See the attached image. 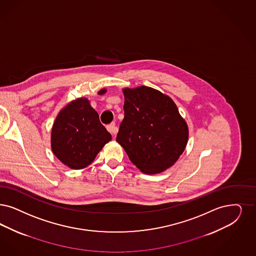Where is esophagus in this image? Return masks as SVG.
<instances>
[{"mask_svg":"<svg viewBox=\"0 0 256 256\" xmlns=\"http://www.w3.org/2000/svg\"><path fill=\"white\" fill-rule=\"evenodd\" d=\"M107 130L109 131V132H111L112 134H116V132H118V127L116 126V124L114 122L113 124H109V125H107Z\"/></svg>","mask_w":256,"mask_h":256,"instance_id":"34e87169","label":"esophagus"}]
</instances>
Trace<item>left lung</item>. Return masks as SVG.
Wrapping results in <instances>:
<instances>
[{"instance_id":"8db88e82","label":"left lung","mask_w":256,"mask_h":256,"mask_svg":"<svg viewBox=\"0 0 256 256\" xmlns=\"http://www.w3.org/2000/svg\"><path fill=\"white\" fill-rule=\"evenodd\" d=\"M124 118L116 136L132 164L147 174L170 168L185 150L188 125L170 96L148 86L124 88Z\"/></svg>"}]
</instances>
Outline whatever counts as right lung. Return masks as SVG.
<instances>
[{"label":"right lung","instance_id":"obj_1","mask_svg":"<svg viewBox=\"0 0 256 256\" xmlns=\"http://www.w3.org/2000/svg\"><path fill=\"white\" fill-rule=\"evenodd\" d=\"M105 92L106 89H102L98 95ZM111 140V134L100 124L98 114L89 100L80 98L58 114L51 132V148L64 164L80 170L90 165Z\"/></svg>","mask_w":256,"mask_h":256}]
</instances>
